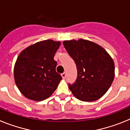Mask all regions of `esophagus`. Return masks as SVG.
I'll return each mask as SVG.
<instances>
[{
    "label": "esophagus",
    "mask_w": 130,
    "mask_h": 130,
    "mask_svg": "<svg viewBox=\"0 0 130 130\" xmlns=\"http://www.w3.org/2000/svg\"><path fill=\"white\" fill-rule=\"evenodd\" d=\"M61 76H62V78H63V79L66 78V73H62V74H61Z\"/></svg>",
    "instance_id": "obj_1"
}]
</instances>
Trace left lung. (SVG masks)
Returning <instances> with one entry per match:
<instances>
[{"instance_id": "left-lung-1", "label": "left lung", "mask_w": 130, "mask_h": 130, "mask_svg": "<svg viewBox=\"0 0 130 130\" xmlns=\"http://www.w3.org/2000/svg\"><path fill=\"white\" fill-rule=\"evenodd\" d=\"M63 44L77 69L76 82L69 85L74 97L86 102L101 98L115 78L112 57L101 46L90 40L80 38L65 40Z\"/></svg>"}]
</instances>
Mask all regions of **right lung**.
<instances>
[{"mask_svg": "<svg viewBox=\"0 0 130 130\" xmlns=\"http://www.w3.org/2000/svg\"><path fill=\"white\" fill-rule=\"evenodd\" d=\"M59 41L46 40L28 46L20 54L13 69L15 84L25 98L42 101L49 98L62 79L56 71L54 55Z\"/></svg>", "mask_w": 130, "mask_h": 130, "instance_id": "right-lung-1", "label": "right lung"}]
</instances>
